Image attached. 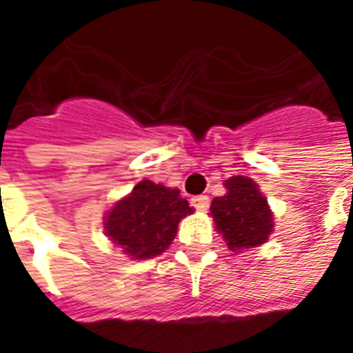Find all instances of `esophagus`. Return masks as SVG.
<instances>
[{"label":"esophagus","instance_id":"obj_1","mask_svg":"<svg viewBox=\"0 0 353 353\" xmlns=\"http://www.w3.org/2000/svg\"><path fill=\"white\" fill-rule=\"evenodd\" d=\"M190 203H192L198 210H207L210 205V199L209 196H194V198L190 199Z\"/></svg>","mask_w":353,"mask_h":353}]
</instances>
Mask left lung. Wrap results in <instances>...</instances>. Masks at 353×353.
Listing matches in <instances>:
<instances>
[{"label":"left lung","instance_id":"left-lung-1","mask_svg":"<svg viewBox=\"0 0 353 353\" xmlns=\"http://www.w3.org/2000/svg\"><path fill=\"white\" fill-rule=\"evenodd\" d=\"M227 194L212 199L210 212L231 251L256 247L273 231L268 201L249 177L234 176L225 181Z\"/></svg>","mask_w":353,"mask_h":353}]
</instances>
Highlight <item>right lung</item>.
<instances>
[{
    "mask_svg": "<svg viewBox=\"0 0 353 353\" xmlns=\"http://www.w3.org/2000/svg\"><path fill=\"white\" fill-rule=\"evenodd\" d=\"M194 212L177 188L144 179L106 216V234L132 258L157 256L170 245L181 218Z\"/></svg>",
    "mask_w": 353,
    "mask_h": 353,
    "instance_id": "right-lung-1",
    "label": "right lung"
}]
</instances>
